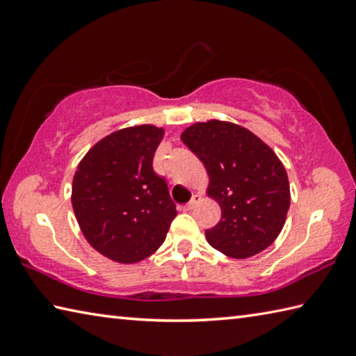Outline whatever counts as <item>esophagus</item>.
<instances>
[{
	"instance_id": "esophagus-1",
	"label": "esophagus",
	"mask_w": 356,
	"mask_h": 356,
	"mask_svg": "<svg viewBox=\"0 0 356 356\" xmlns=\"http://www.w3.org/2000/svg\"><path fill=\"white\" fill-rule=\"evenodd\" d=\"M201 201V195H193V197H191V201L186 204V206L184 207V210L185 212H188V210H191V209H195L196 206H197V202Z\"/></svg>"
}]
</instances>
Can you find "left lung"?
Listing matches in <instances>:
<instances>
[{
    "instance_id": "1",
    "label": "left lung",
    "mask_w": 356,
    "mask_h": 356,
    "mask_svg": "<svg viewBox=\"0 0 356 356\" xmlns=\"http://www.w3.org/2000/svg\"><path fill=\"white\" fill-rule=\"evenodd\" d=\"M180 140L209 174L207 196L220 204L221 220L206 238L222 254L248 259L280 236L291 206L284 165L248 129L212 119L186 127Z\"/></svg>"
}]
</instances>
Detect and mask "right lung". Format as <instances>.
I'll use <instances>...</instances> for the list:
<instances>
[{"label": "right lung", "instance_id": "add662e5", "mask_svg": "<svg viewBox=\"0 0 356 356\" xmlns=\"http://www.w3.org/2000/svg\"><path fill=\"white\" fill-rule=\"evenodd\" d=\"M165 129L150 124L113 131L88 150L72 182V207L84 238L102 256L136 264L160 248L176 218L152 160Z\"/></svg>", "mask_w": 356, "mask_h": 356}]
</instances>
